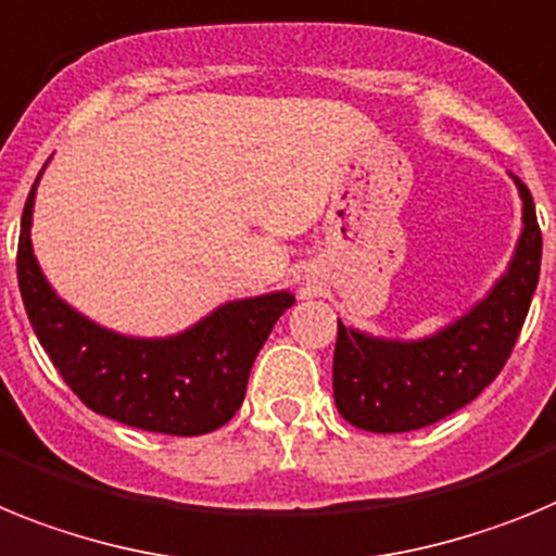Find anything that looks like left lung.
<instances>
[{"label": "left lung", "mask_w": 556, "mask_h": 556, "mask_svg": "<svg viewBox=\"0 0 556 556\" xmlns=\"http://www.w3.org/2000/svg\"><path fill=\"white\" fill-rule=\"evenodd\" d=\"M523 231L504 277L479 305L437 336L389 341L338 321L332 394L341 417L375 433L417 431L451 417L498 378L518 341L540 279L543 235L518 176Z\"/></svg>", "instance_id": "1"}]
</instances>
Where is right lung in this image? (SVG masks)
<instances>
[{"instance_id": "add662e5", "label": "right lung", "mask_w": 556, "mask_h": 556, "mask_svg": "<svg viewBox=\"0 0 556 556\" xmlns=\"http://www.w3.org/2000/svg\"><path fill=\"white\" fill-rule=\"evenodd\" d=\"M41 176V173H38ZM33 185L18 235V291L38 341L61 378L91 412L131 428L198 437L229 422L245 397L249 371L293 293L226 302L170 338H131L94 325L58 299L30 243Z\"/></svg>"}]
</instances>
